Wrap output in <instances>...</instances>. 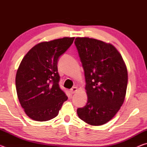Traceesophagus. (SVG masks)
Listing matches in <instances>:
<instances>
[{
    "label": "esophagus",
    "mask_w": 147,
    "mask_h": 147,
    "mask_svg": "<svg viewBox=\"0 0 147 147\" xmlns=\"http://www.w3.org/2000/svg\"><path fill=\"white\" fill-rule=\"evenodd\" d=\"M77 90H78V89H77L76 87H73V88L71 89L70 91H71V93L72 94H73V93H76V92L77 91Z\"/></svg>",
    "instance_id": "esophagus-1"
}]
</instances>
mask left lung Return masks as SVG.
Here are the masks:
<instances>
[{
	"instance_id": "obj_1",
	"label": "left lung",
	"mask_w": 147,
	"mask_h": 147,
	"mask_svg": "<svg viewBox=\"0 0 147 147\" xmlns=\"http://www.w3.org/2000/svg\"><path fill=\"white\" fill-rule=\"evenodd\" d=\"M74 44L82 63L88 94V102L77 109V114L90 125H102L115 115L124 102L128 84L126 66L110 43L76 38Z\"/></svg>"
}]
</instances>
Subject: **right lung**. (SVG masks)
<instances>
[{
  "label": "right lung",
  "mask_w": 147,
  "mask_h": 147,
  "mask_svg": "<svg viewBox=\"0 0 147 147\" xmlns=\"http://www.w3.org/2000/svg\"><path fill=\"white\" fill-rule=\"evenodd\" d=\"M74 38L41 42L30 50L17 69V96L24 112L37 121H47L58 115L67 96L59 86L58 61Z\"/></svg>",
  "instance_id": "obj_1"
}]
</instances>
